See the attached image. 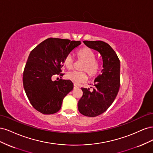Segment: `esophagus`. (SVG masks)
I'll return each mask as SVG.
<instances>
[{"instance_id": "1", "label": "esophagus", "mask_w": 153, "mask_h": 153, "mask_svg": "<svg viewBox=\"0 0 153 153\" xmlns=\"http://www.w3.org/2000/svg\"><path fill=\"white\" fill-rule=\"evenodd\" d=\"M76 88H78V86L76 84H74V89H76Z\"/></svg>"}]
</instances>
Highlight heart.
Returning <instances> with one entry per match:
<instances>
[{"mask_svg": "<svg viewBox=\"0 0 153 153\" xmlns=\"http://www.w3.org/2000/svg\"><path fill=\"white\" fill-rule=\"evenodd\" d=\"M78 59L84 62L81 70L84 71H71L67 74L68 79L73 82L74 84H78L81 82H85L87 79V75L85 71L90 76H94L100 70V63L96 61V54L92 49L89 48H84L77 52ZM64 65L68 69H71L73 67L74 59L71 54H68L64 59Z\"/></svg>", "mask_w": 153, "mask_h": 153, "instance_id": "heart-1", "label": "heart"}]
</instances>
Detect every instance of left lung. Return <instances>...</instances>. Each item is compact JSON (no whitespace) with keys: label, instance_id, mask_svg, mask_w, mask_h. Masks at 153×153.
<instances>
[{"label":"left lung","instance_id":"8db88e82","mask_svg":"<svg viewBox=\"0 0 153 153\" xmlns=\"http://www.w3.org/2000/svg\"><path fill=\"white\" fill-rule=\"evenodd\" d=\"M91 49L98 52L103 60L101 73L94 81L93 90L82 88L83 96L78 101L79 112L87 117L103 114L112 104L120 87V61L110 46L102 41H84Z\"/></svg>","mask_w":153,"mask_h":153}]
</instances>
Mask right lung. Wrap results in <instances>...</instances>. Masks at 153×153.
Segmentation results:
<instances>
[{
    "instance_id": "obj_1",
    "label": "right lung",
    "mask_w": 153,
    "mask_h": 153,
    "mask_svg": "<svg viewBox=\"0 0 153 153\" xmlns=\"http://www.w3.org/2000/svg\"><path fill=\"white\" fill-rule=\"evenodd\" d=\"M80 44V41L48 38L30 52L23 75V84L30 103L38 112L43 114L57 112L64 97L73 90L71 80H53V77L63 75L61 72L64 58Z\"/></svg>"
}]
</instances>
